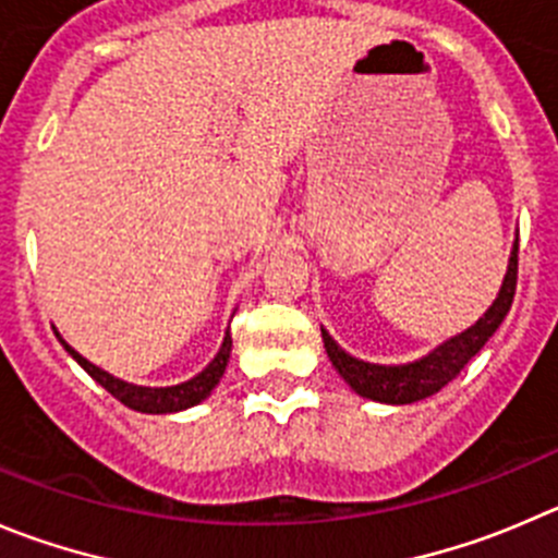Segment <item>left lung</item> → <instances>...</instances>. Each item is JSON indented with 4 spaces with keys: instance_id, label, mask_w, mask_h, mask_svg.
Listing matches in <instances>:
<instances>
[{
    "instance_id": "left-lung-1",
    "label": "left lung",
    "mask_w": 558,
    "mask_h": 558,
    "mask_svg": "<svg viewBox=\"0 0 558 558\" xmlns=\"http://www.w3.org/2000/svg\"><path fill=\"white\" fill-rule=\"evenodd\" d=\"M514 286H518V242L512 247V258H509L507 278H504L501 291H498L496 303L487 308V314L476 322L473 327H468L465 332L454 336L451 341H446L444 347H437L435 352H429L421 361L408 363V366H374V363H363L357 357L347 355V352L322 330L325 338L327 357L332 361L336 372L341 374L350 388L361 397L374 399V402L385 404H410L418 402V399L432 397L440 388L457 379V374L465 368V363L482 350L487 338L498 330V325L504 322V316L509 314L514 300Z\"/></svg>"
}]
</instances>
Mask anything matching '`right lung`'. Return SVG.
I'll return each mask as SVG.
<instances>
[{
    "label": "right lung",
    "instance_id": "obj_1",
    "mask_svg": "<svg viewBox=\"0 0 558 558\" xmlns=\"http://www.w3.org/2000/svg\"><path fill=\"white\" fill-rule=\"evenodd\" d=\"M60 343L65 347L68 355L74 357V361L80 363V366L85 368V372L90 374V377L96 379L104 390H109V393H112L118 402H123L126 408H132V410H140V413H175V410H186V408H192V404L203 402V399L211 393V388L220 383L222 372H226V366H228V357H231V332H228L215 361L208 363V366L203 368L197 377H192L190 383L173 385V388H143V385L123 383V379L112 377V374H107L104 368L93 366V363L85 361V357H82L74 347H68L62 338H60Z\"/></svg>",
    "mask_w": 558,
    "mask_h": 558
}]
</instances>
